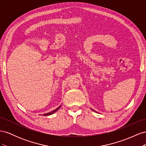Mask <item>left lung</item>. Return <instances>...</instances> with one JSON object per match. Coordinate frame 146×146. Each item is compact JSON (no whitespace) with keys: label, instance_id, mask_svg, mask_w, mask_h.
Returning <instances> with one entry per match:
<instances>
[{"label":"left lung","instance_id":"8db88e82","mask_svg":"<svg viewBox=\"0 0 146 146\" xmlns=\"http://www.w3.org/2000/svg\"><path fill=\"white\" fill-rule=\"evenodd\" d=\"M93 111H94V110H93Z\"/></svg>","mask_w":146,"mask_h":146}]
</instances>
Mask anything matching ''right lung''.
Segmentation results:
<instances>
[{"label":"right lung","mask_w":146,"mask_h":146,"mask_svg":"<svg viewBox=\"0 0 146 146\" xmlns=\"http://www.w3.org/2000/svg\"><path fill=\"white\" fill-rule=\"evenodd\" d=\"M61 107V105L60 106V107H58V108H57L56 109H55V110H54V111H51V112H49V113H46V114H44V116H48V115H51V114H54V113H55L56 111H58V109L60 108Z\"/></svg>","instance_id":"1"}]
</instances>
